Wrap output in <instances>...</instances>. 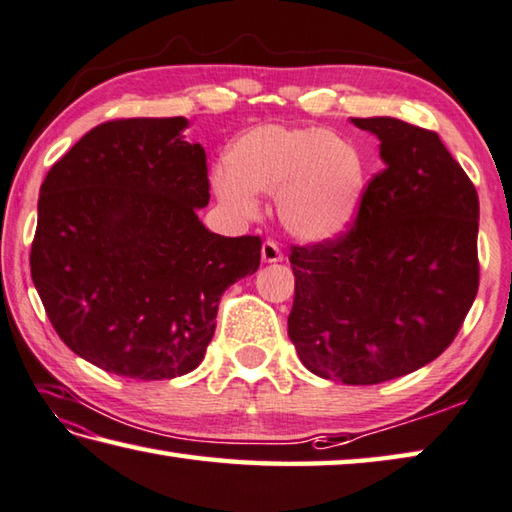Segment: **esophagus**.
Listing matches in <instances>:
<instances>
[{"mask_svg": "<svg viewBox=\"0 0 512 512\" xmlns=\"http://www.w3.org/2000/svg\"><path fill=\"white\" fill-rule=\"evenodd\" d=\"M284 255H282V248L275 244V241H264L262 244V262L264 264H275V262H282Z\"/></svg>", "mask_w": 512, "mask_h": 512, "instance_id": "obj_1", "label": "esophagus"}]
</instances>
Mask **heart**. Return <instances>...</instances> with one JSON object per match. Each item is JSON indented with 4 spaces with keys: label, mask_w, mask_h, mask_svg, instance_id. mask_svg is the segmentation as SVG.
I'll use <instances>...</instances> for the list:
<instances>
[{
    "label": "heart",
    "mask_w": 512,
    "mask_h": 512,
    "mask_svg": "<svg viewBox=\"0 0 512 512\" xmlns=\"http://www.w3.org/2000/svg\"><path fill=\"white\" fill-rule=\"evenodd\" d=\"M224 161L210 183L230 212L255 219L257 194H277L282 226L311 244L345 235L365 199V154L351 138L320 127H250L230 143Z\"/></svg>",
    "instance_id": "1"
}]
</instances>
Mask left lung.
<instances>
[{"mask_svg": "<svg viewBox=\"0 0 512 512\" xmlns=\"http://www.w3.org/2000/svg\"><path fill=\"white\" fill-rule=\"evenodd\" d=\"M385 170L356 226L291 250L288 338L311 374L376 385L450 347L479 288V197L441 138L392 116L351 118Z\"/></svg>", "mask_w": 512, "mask_h": 512, "instance_id": "left-lung-1", "label": "left lung"}]
</instances>
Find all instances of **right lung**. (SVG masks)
<instances>
[{
  "mask_svg": "<svg viewBox=\"0 0 512 512\" xmlns=\"http://www.w3.org/2000/svg\"><path fill=\"white\" fill-rule=\"evenodd\" d=\"M188 118L109 120L40 188L31 277L64 345L116 376L170 380L201 365L219 300L259 268V237L201 224L206 152Z\"/></svg>",
  "mask_w": 512,
  "mask_h": 512,
  "instance_id": "add662e5",
  "label": "right lung"
}]
</instances>
